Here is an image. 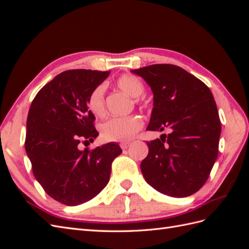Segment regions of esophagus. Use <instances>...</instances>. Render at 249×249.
<instances>
[{
	"label": "esophagus",
	"instance_id": "obj_1",
	"mask_svg": "<svg viewBox=\"0 0 249 249\" xmlns=\"http://www.w3.org/2000/svg\"><path fill=\"white\" fill-rule=\"evenodd\" d=\"M129 146H130V142H123V143H120V147H122L123 149H126Z\"/></svg>",
	"mask_w": 249,
	"mask_h": 249
}]
</instances>
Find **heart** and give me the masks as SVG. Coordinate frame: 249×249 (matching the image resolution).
Instances as JSON below:
<instances>
[{
    "mask_svg": "<svg viewBox=\"0 0 249 249\" xmlns=\"http://www.w3.org/2000/svg\"><path fill=\"white\" fill-rule=\"evenodd\" d=\"M116 84L118 88L124 90L132 97L139 102V99L145 91V87L143 83L135 76L125 74L120 77ZM87 105L89 110L95 116H103L106 111L105 105V85H97L91 92H90ZM143 125L142 119L138 115H127V116H114L105 122L101 126V132L103 137L108 141H127L132 139L136 135Z\"/></svg>",
    "mask_w": 249,
    "mask_h": 249,
    "instance_id": "heart-1",
    "label": "heart"
}]
</instances>
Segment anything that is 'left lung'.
Segmentation results:
<instances>
[{
  "label": "left lung",
  "instance_id": "1",
  "mask_svg": "<svg viewBox=\"0 0 249 249\" xmlns=\"http://www.w3.org/2000/svg\"><path fill=\"white\" fill-rule=\"evenodd\" d=\"M132 72L144 79L154 93L146 130L170 131L146 142L142 175L163 194L190 196L205 185L218 156L221 124L213 94L177 65L153 64Z\"/></svg>",
  "mask_w": 249,
  "mask_h": 249
}]
</instances>
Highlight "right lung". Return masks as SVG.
<instances>
[{"label": "right lung", "mask_w": 249, "mask_h": 249, "mask_svg": "<svg viewBox=\"0 0 249 249\" xmlns=\"http://www.w3.org/2000/svg\"><path fill=\"white\" fill-rule=\"evenodd\" d=\"M109 73L63 71L39 90L30 107L25 147L34 177L63 205L78 206L96 196L109 182L113 160L123 153L115 142L79 148L80 141L99 136L87 100Z\"/></svg>", "instance_id": "obj_1"}]
</instances>
